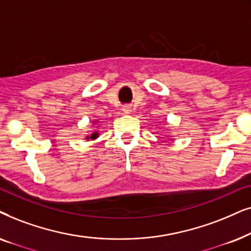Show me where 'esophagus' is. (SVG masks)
I'll use <instances>...</instances> for the list:
<instances>
[{
  "instance_id": "1",
  "label": "esophagus",
  "mask_w": 251,
  "mask_h": 251,
  "mask_svg": "<svg viewBox=\"0 0 251 251\" xmlns=\"http://www.w3.org/2000/svg\"><path fill=\"white\" fill-rule=\"evenodd\" d=\"M131 111H132L131 105H124L123 106V112L124 113H131Z\"/></svg>"
}]
</instances>
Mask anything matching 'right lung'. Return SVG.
I'll use <instances>...</instances> for the list:
<instances>
[{"instance_id":"right-lung-1","label":"right lung","mask_w":251,"mask_h":251,"mask_svg":"<svg viewBox=\"0 0 251 251\" xmlns=\"http://www.w3.org/2000/svg\"><path fill=\"white\" fill-rule=\"evenodd\" d=\"M98 136H99V133L98 132H93L91 135L86 136V139L87 140H95V139H98Z\"/></svg>"}]
</instances>
